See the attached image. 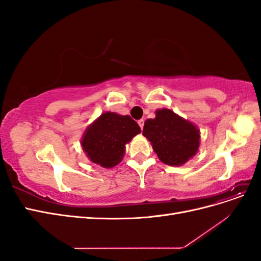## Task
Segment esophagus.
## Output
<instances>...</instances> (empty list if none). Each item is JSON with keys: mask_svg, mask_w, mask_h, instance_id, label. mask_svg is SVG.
<instances>
[{"mask_svg": "<svg viewBox=\"0 0 261 261\" xmlns=\"http://www.w3.org/2000/svg\"><path fill=\"white\" fill-rule=\"evenodd\" d=\"M144 124H145V121L143 120V118H141V120H139V121H138V125L140 126V128H141V129L144 128Z\"/></svg>", "mask_w": 261, "mask_h": 261, "instance_id": "34e87169", "label": "esophagus"}]
</instances>
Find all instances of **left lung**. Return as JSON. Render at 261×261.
<instances>
[{
    "label": "left lung",
    "mask_w": 261,
    "mask_h": 261,
    "mask_svg": "<svg viewBox=\"0 0 261 261\" xmlns=\"http://www.w3.org/2000/svg\"><path fill=\"white\" fill-rule=\"evenodd\" d=\"M143 135L151 143L160 161L179 167L197 153L200 134L197 126L169 109L155 111L154 118H148Z\"/></svg>",
    "instance_id": "1"
}]
</instances>
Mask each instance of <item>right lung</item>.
<instances>
[{
  "label": "right lung",
  "instance_id": "obj_1",
  "mask_svg": "<svg viewBox=\"0 0 261 261\" xmlns=\"http://www.w3.org/2000/svg\"><path fill=\"white\" fill-rule=\"evenodd\" d=\"M140 132L129 115L106 112L88 126L81 144L91 162L110 169L122 161L125 145Z\"/></svg>",
  "mask_w": 261,
  "mask_h": 261
}]
</instances>
